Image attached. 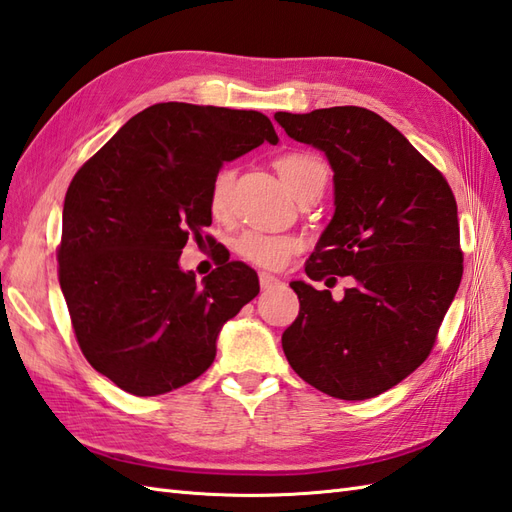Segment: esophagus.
I'll use <instances>...</instances> for the list:
<instances>
[{"instance_id": "esophagus-1", "label": "esophagus", "mask_w": 512, "mask_h": 512, "mask_svg": "<svg viewBox=\"0 0 512 512\" xmlns=\"http://www.w3.org/2000/svg\"><path fill=\"white\" fill-rule=\"evenodd\" d=\"M260 286H263V289L267 291V289H273V286H278L280 284V278H276V276H271V273H267V271H263L260 273Z\"/></svg>"}]
</instances>
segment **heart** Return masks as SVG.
Listing matches in <instances>:
<instances>
[{"mask_svg":"<svg viewBox=\"0 0 512 512\" xmlns=\"http://www.w3.org/2000/svg\"><path fill=\"white\" fill-rule=\"evenodd\" d=\"M280 178L289 186L291 193L297 197L317 182H326L328 171L326 165L315 156L304 152L284 154L276 162ZM234 173L223 167L210 184V210L215 217H226L230 210V193H232ZM299 249V241L291 234L265 232V230H247L236 241V252L247 263L263 269H282L289 263L291 256Z\"/></svg>","mask_w":512,"mask_h":512,"instance_id":"b5f03b06","label":"heart"}]
</instances>
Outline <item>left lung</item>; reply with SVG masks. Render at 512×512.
Wrapping results in <instances>:
<instances>
[{"label":"left lung","mask_w":512,"mask_h":512,"mask_svg":"<svg viewBox=\"0 0 512 512\" xmlns=\"http://www.w3.org/2000/svg\"><path fill=\"white\" fill-rule=\"evenodd\" d=\"M291 139L326 154L334 215L306 263L310 280L350 276L343 299L295 280L299 315L282 350L299 378L339 400H369L428 358L463 278L450 184L406 136L358 106L276 112Z\"/></svg>","instance_id":"obj_1"}]
</instances>
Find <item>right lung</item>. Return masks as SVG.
I'll return each instance as SVG.
<instances>
[{"label": "right lung", "mask_w": 512, "mask_h": 512, "mask_svg": "<svg viewBox=\"0 0 512 512\" xmlns=\"http://www.w3.org/2000/svg\"><path fill=\"white\" fill-rule=\"evenodd\" d=\"M278 143L263 112L165 102L145 108L86 160L62 208L60 289L95 371L139 397L169 393L213 365L223 323L258 295V276L223 258L195 282L189 236L213 223L223 162Z\"/></svg>", "instance_id": "add662e5"}]
</instances>
